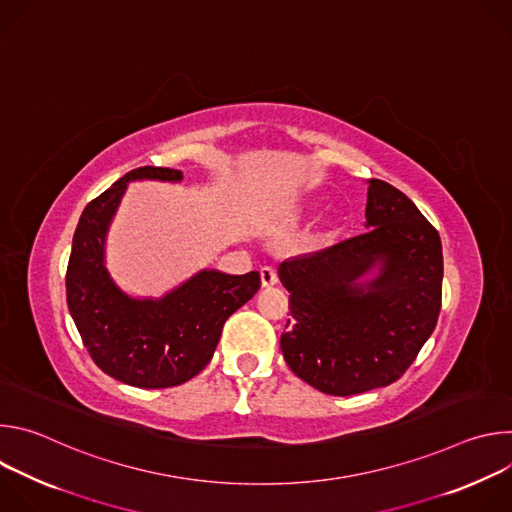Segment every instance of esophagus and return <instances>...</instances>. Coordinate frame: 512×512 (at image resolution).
Listing matches in <instances>:
<instances>
[{"label": "esophagus", "instance_id": "obj_1", "mask_svg": "<svg viewBox=\"0 0 512 512\" xmlns=\"http://www.w3.org/2000/svg\"><path fill=\"white\" fill-rule=\"evenodd\" d=\"M277 279H279V277H277V271H275L273 267H269V265L261 267V285H263V287L275 285Z\"/></svg>", "mask_w": 512, "mask_h": 512}]
</instances>
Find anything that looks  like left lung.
Wrapping results in <instances>:
<instances>
[{"label": "left lung", "mask_w": 512, "mask_h": 512, "mask_svg": "<svg viewBox=\"0 0 512 512\" xmlns=\"http://www.w3.org/2000/svg\"><path fill=\"white\" fill-rule=\"evenodd\" d=\"M364 216L362 235L277 269L291 312L279 340L283 358L326 395L395 383L442 308V241L419 208L373 178Z\"/></svg>", "instance_id": "left-lung-1"}]
</instances>
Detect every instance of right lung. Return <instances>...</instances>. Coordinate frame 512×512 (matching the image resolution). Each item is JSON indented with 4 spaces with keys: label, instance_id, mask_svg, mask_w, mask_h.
Here are the masks:
<instances>
[{
    "label": "right lung",
    "instance_id": "1",
    "mask_svg": "<svg viewBox=\"0 0 512 512\" xmlns=\"http://www.w3.org/2000/svg\"><path fill=\"white\" fill-rule=\"evenodd\" d=\"M180 170L143 166L91 200L72 237L66 302L97 367L139 389L176 387L210 362L223 326L261 287L259 271L202 269L162 298H133L105 267V241L133 180L180 182Z\"/></svg>",
    "mask_w": 512,
    "mask_h": 512
}]
</instances>
